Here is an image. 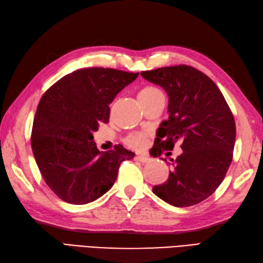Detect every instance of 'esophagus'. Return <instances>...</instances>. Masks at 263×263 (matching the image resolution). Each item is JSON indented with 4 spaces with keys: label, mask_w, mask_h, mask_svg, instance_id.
<instances>
[{
    "label": "esophagus",
    "mask_w": 263,
    "mask_h": 263,
    "mask_svg": "<svg viewBox=\"0 0 263 263\" xmlns=\"http://www.w3.org/2000/svg\"><path fill=\"white\" fill-rule=\"evenodd\" d=\"M135 159H136V161L140 162V163H147V162H149V161H151V158H149V157H147V156H142V155H138V156H136V157H135Z\"/></svg>",
    "instance_id": "1"
}]
</instances>
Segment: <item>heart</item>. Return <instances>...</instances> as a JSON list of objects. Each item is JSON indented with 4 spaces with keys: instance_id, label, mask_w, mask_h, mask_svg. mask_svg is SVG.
<instances>
[{
    "instance_id": "heart-1",
    "label": "heart",
    "mask_w": 263,
    "mask_h": 263,
    "mask_svg": "<svg viewBox=\"0 0 263 263\" xmlns=\"http://www.w3.org/2000/svg\"><path fill=\"white\" fill-rule=\"evenodd\" d=\"M159 98H165L164 93L161 89H158L157 87H154V86L144 87L142 90L138 92V100L140 104H145V102H149ZM146 140H147L146 134L134 133L127 137L126 142L130 147H133V148L140 149L146 145Z\"/></svg>"
}]
</instances>
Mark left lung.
Listing matches in <instances>:
<instances>
[{"mask_svg":"<svg viewBox=\"0 0 263 263\" xmlns=\"http://www.w3.org/2000/svg\"><path fill=\"white\" fill-rule=\"evenodd\" d=\"M140 74L168 95L170 116L156 132L154 157L162 149L172 151L177 140L183 151L171 159L168 180L155 185L154 194L177 208L195 205L214 193L231 165L236 134L232 111L213 80L193 67H164Z\"/></svg>","mask_w":263,"mask_h":263,"instance_id":"left-lung-1","label":"left lung"}]
</instances>
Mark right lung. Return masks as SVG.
<instances>
[{
	"mask_svg": "<svg viewBox=\"0 0 263 263\" xmlns=\"http://www.w3.org/2000/svg\"><path fill=\"white\" fill-rule=\"evenodd\" d=\"M138 74L80 69L42 96L32 126V152L44 182L62 201L80 205L97 200L111 189L120 163L135 156L121 145L99 152L92 133L109 121V105Z\"/></svg>",
	"mask_w": 263,
	"mask_h": 263,
	"instance_id": "right-lung-1",
	"label": "right lung"
}]
</instances>
